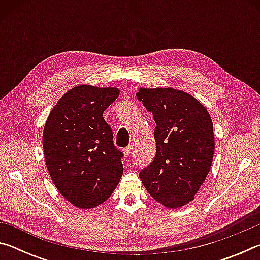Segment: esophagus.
I'll return each instance as SVG.
<instances>
[{"label":"esophagus","mask_w":260,"mask_h":260,"mask_svg":"<svg viewBox=\"0 0 260 260\" xmlns=\"http://www.w3.org/2000/svg\"><path fill=\"white\" fill-rule=\"evenodd\" d=\"M124 153H125L126 157H129L131 153H132V147H131V146L126 147V148L124 149Z\"/></svg>","instance_id":"esophagus-1"}]
</instances>
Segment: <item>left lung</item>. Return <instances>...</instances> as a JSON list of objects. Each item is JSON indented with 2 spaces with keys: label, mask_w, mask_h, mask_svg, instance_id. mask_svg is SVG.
I'll return each instance as SVG.
<instances>
[{
  "label": "left lung",
  "mask_w": 260,
  "mask_h": 260,
  "mask_svg": "<svg viewBox=\"0 0 260 260\" xmlns=\"http://www.w3.org/2000/svg\"><path fill=\"white\" fill-rule=\"evenodd\" d=\"M136 98L156 122V156L140 172L148 192L166 208L193 200L214 153L213 124L200 101L173 88H140Z\"/></svg>",
  "instance_id": "obj_1"
}]
</instances>
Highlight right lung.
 <instances>
[{
  "label": "right lung",
  "mask_w": 260,
  "mask_h": 260,
  "mask_svg": "<svg viewBox=\"0 0 260 260\" xmlns=\"http://www.w3.org/2000/svg\"><path fill=\"white\" fill-rule=\"evenodd\" d=\"M119 96L114 87L81 85L51 110L43 129V152L52 182L80 209L107 201L124 172V153L113 144L103 112Z\"/></svg>",
  "instance_id": "1"
}]
</instances>
